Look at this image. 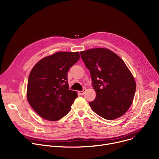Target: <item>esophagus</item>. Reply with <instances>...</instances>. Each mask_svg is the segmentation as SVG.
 <instances>
[{"mask_svg":"<svg viewBox=\"0 0 159 159\" xmlns=\"http://www.w3.org/2000/svg\"><path fill=\"white\" fill-rule=\"evenodd\" d=\"M86 91V88H84V89H83L82 91H79V94L80 95H82L83 94H84V93H85Z\"/></svg>","mask_w":159,"mask_h":159,"instance_id":"34e87169","label":"esophagus"}]
</instances>
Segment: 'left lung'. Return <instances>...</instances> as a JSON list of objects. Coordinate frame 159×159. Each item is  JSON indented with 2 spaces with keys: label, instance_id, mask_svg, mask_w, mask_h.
<instances>
[{
  "label": "left lung",
  "instance_id": "obj_1",
  "mask_svg": "<svg viewBox=\"0 0 159 159\" xmlns=\"http://www.w3.org/2000/svg\"><path fill=\"white\" fill-rule=\"evenodd\" d=\"M89 70L96 98L91 109L107 120L117 119L132 104L136 90L134 78L126 64L110 49L94 48L80 52Z\"/></svg>",
  "mask_w": 159,
  "mask_h": 159
}]
</instances>
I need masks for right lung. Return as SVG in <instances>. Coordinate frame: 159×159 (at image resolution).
<instances>
[{
    "label": "right lung",
    "mask_w": 159,
    "mask_h": 159,
    "mask_svg": "<svg viewBox=\"0 0 159 159\" xmlns=\"http://www.w3.org/2000/svg\"><path fill=\"white\" fill-rule=\"evenodd\" d=\"M79 58V52H58L43 58L31 70L27 98L42 118L56 121L70 111L77 93L69 89L68 71Z\"/></svg>",
    "instance_id": "1"
}]
</instances>
